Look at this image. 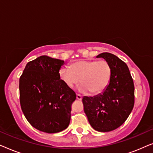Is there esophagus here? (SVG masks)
Instances as JSON below:
<instances>
[{
  "mask_svg": "<svg viewBox=\"0 0 153 153\" xmlns=\"http://www.w3.org/2000/svg\"><path fill=\"white\" fill-rule=\"evenodd\" d=\"M76 99L78 100H82V97H81V95H78V94H77V95H76Z\"/></svg>",
  "mask_w": 153,
  "mask_h": 153,
  "instance_id": "34e87169",
  "label": "esophagus"
}]
</instances>
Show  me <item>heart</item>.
Wrapping results in <instances>:
<instances>
[{
    "label": "heart",
    "instance_id": "heart-1",
    "mask_svg": "<svg viewBox=\"0 0 153 153\" xmlns=\"http://www.w3.org/2000/svg\"><path fill=\"white\" fill-rule=\"evenodd\" d=\"M60 80L72 88L81 81L79 92L97 95L104 92L109 85L112 68L105 60H79L72 62L70 68L62 67L59 70Z\"/></svg>",
    "mask_w": 153,
    "mask_h": 153
}]
</instances>
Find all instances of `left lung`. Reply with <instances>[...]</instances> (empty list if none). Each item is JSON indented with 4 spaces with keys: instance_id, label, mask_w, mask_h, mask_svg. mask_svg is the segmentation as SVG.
I'll list each match as a JSON object with an SVG mask.
<instances>
[{
    "instance_id": "8db88e82",
    "label": "left lung",
    "mask_w": 153,
    "mask_h": 153,
    "mask_svg": "<svg viewBox=\"0 0 153 153\" xmlns=\"http://www.w3.org/2000/svg\"><path fill=\"white\" fill-rule=\"evenodd\" d=\"M97 58L109 62L112 68L110 83L105 91L93 97H83L84 112L96 131L107 132L122 125L134 104V85L125 62L114 54L104 52Z\"/></svg>"
}]
</instances>
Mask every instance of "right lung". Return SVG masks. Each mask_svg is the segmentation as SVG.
Listing matches in <instances>:
<instances>
[{"label": "right lung", "instance_id": "add662e5", "mask_svg": "<svg viewBox=\"0 0 153 153\" xmlns=\"http://www.w3.org/2000/svg\"><path fill=\"white\" fill-rule=\"evenodd\" d=\"M64 60L41 56L27 63L19 79L20 104L28 123L46 133L69 126L76 94L60 80Z\"/></svg>", "mask_w": 153, "mask_h": 153}]
</instances>
